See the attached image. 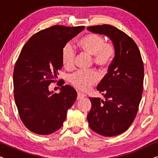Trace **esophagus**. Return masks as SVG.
I'll use <instances>...</instances> for the list:
<instances>
[{
  "instance_id": "1",
  "label": "esophagus",
  "mask_w": 158,
  "mask_h": 158,
  "mask_svg": "<svg viewBox=\"0 0 158 158\" xmlns=\"http://www.w3.org/2000/svg\"><path fill=\"white\" fill-rule=\"evenodd\" d=\"M85 96H84L83 94H81V93H77V100H81L83 98H84Z\"/></svg>"
}]
</instances>
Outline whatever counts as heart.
<instances>
[{
	"instance_id": "b5f03b06",
	"label": "heart",
	"mask_w": 158,
	"mask_h": 158,
	"mask_svg": "<svg viewBox=\"0 0 158 158\" xmlns=\"http://www.w3.org/2000/svg\"><path fill=\"white\" fill-rule=\"evenodd\" d=\"M80 45L84 52L94 56L93 60L96 65L104 68L109 65L114 55V47L106 43L105 39L97 34H89L80 41ZM76 60V50L70 42L64 45L62 52V60L64 68L71 70L74 68ZM98 75L94 70L77 71L69 77L73 87L86 92L98 81Z\"/></svg>"
}]
</instances>
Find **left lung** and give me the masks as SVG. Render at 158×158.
I'll list each match as a JSON object with an SVG mask.
<instances>
[{
    "label": "left lung",
    "instance_id": "obj_1",
    "mask_svg": "<svg viewBox=\"0 0 158 158\" xmlns=\"http://www.w3.org/2000/svg\"><path fill=\"white\" fill-rule=\"evenodd\" d=\"M111 40L115 55L107 74L97 86L105 100L90 98L87 119L90 128L104 137L127 131L137 115L143 91L144 64L132 39L117 28L103 24L87 28Z\"/></svg>",
    "mask_w": 158,
    "mask_h": 158
}]
</instances>
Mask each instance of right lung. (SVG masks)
<instances>
[{
    "label": "right lung",
    "instance_id": "1",
    "mask_svg": "<svg viewBox=\"0 0 158 158\" xmlns=\"http://www.w3.org/2000/svg\"><path fill=\"white\" fill-rule=\"evenodd\" d=\"M84 28L53 26L34 34L21 49L13 75L14 99L23 124L32 132L45 135L58 130L76 100L70 85L61 82L59 94L49 91V85L62 68L64 46Z\"/></svg>",
    "mask_w": 158,
    "mask_h": 158
}]
</instances>
